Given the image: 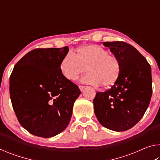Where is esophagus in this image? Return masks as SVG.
Wrapping results in <instances>:
<instances>
[{
    "label": "esophagus",
    "instance_id": "34e87169",
    "mask_svg": "<svg viewBox=\"0 0 160 160\" xmlns=\"http://www.w3.org/2000/svg\"><path fill=\"white\" fill-rule=\"evenodd\" d=\"M79 88H80V91L82 92V91L84 90V89L85 88V86H83V85H80V86H79Z\"/></svg>",
    "mask_w": 160,
    "mask_h": 160
}]
</instances>
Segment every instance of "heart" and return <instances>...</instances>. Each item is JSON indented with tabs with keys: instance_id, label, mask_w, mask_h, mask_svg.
Returning <instances> with one entry per match:
<instances>
[{
	"instance_id": "1",
	"label": "heart",
	"mask_w": 160,
	"mask_h": 160,
	"mask_svg": "<svg viewBox=\"0 0 160 160\" xmlns=\"http://www.w3.org/2000/svg\"><path fill=\"white\" fill-rule=\"evenodd\" d=\"M61 71L65 78L73 81L85 75L81 82L104 88L113 85L121 72V63L115 54L109 53L106 48L97 44L87 45L74 53L69 51L62 59Z\"/></svg>"
}]
</instances>
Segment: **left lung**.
Returning a JSON list of instances; mask_svg holds the SVG:
<instances>
[{
    "label": "left lung",
    "instance_id": "1",
    "mask_svg": "<svg viewBox=\"0 0 160 160\" xmlns=\"http://www.w3.org/2000/svg\"><path fill=\"white\" fill-rule=\"evenodd\" d=\"M103 45L119 58L121 72L112 88L96 94L94 113L105 128L125 131L138 122L150 104L152 93L151 67L131 44L106 42Z\"/></svg>",
    "mask_w": 160,
    "mask_h": 160
}]
</instances>
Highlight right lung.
<instances>
[{
    "label": "right lung",
    "mask_w": 160,
    "mask_h": 160,
    "mask_svg": "<svg viewBox=\"0 0 160 160\" xmlns=\"http://www.w3.org/2000/svg\"><path fill=\"white\" fill-rule=\"evenodd\" d=\"M68 47L37 48L19 61L10 77L13 109L24 128L36 136L53 137L63 131L81 93L61 71Z\"/></svg>",
    "instance_id": "1"
}]
</instances>
